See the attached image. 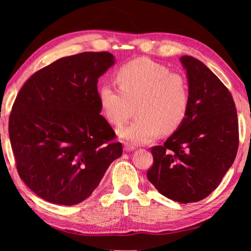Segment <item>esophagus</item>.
<instances>
[{
  "instance_id": "obj_1",
  "label": "esophagus",
  "mask_w": 251,
  "mask_h": 251,
  "mask_svg": "<svg viewBox=\"0 0 251 251\" xmlns=\"http://www.w3.org/2000/svg\"><path fill=\"white\" fill-rule=\"evenodd\" d=\"M124 150H125L126 152H131V151L136 150V147L129 145V143H125V145H124Z\"/></svg>"
}]
</instances>
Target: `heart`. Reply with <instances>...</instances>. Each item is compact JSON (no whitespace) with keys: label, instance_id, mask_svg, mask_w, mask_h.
Masks as SVG:
<instances>
[{"label":"heart","instance_id":"obj_1","mask_svg":"<svg viewBox=\"0 0 251 251\" xmlns=\"http://www.w3.org/2000/svg\"><path fill=\"white\" fill-rule=\"evenodd\" d=\"M120 88L104 84L99 101L105 119L121 126L129 119L136 105L138 119L121 127L123 140L145 145L159 132L170 134L182 125L190 106L189 85L184 76L146 58H139L119 69L115 75Z\"/></svg>","mask_w":251,"mask_h":251}]
</instances>
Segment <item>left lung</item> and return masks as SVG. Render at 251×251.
Here are the masks:
<instances>
[{
	"mask_svg": "<svg viewBox=\"0 0 251 251\" xmlns=\"http://www.w3.org/2000/svg\"><path fill=\"white\" fill-rule=\"evenodd\" d=\"M180 62L189 85L188 115L164 146L152 149L147 176L162 195L188 204L209 195L232 166L238 122L232 96L216 74L194 57Z\"/></svg>",
	"mask_w": 251,
	"mask_h": 251,
	"instance_id": "left-lung-1",
	"label": "left lung"
}]
</instances>
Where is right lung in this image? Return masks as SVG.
<instances>
[{
    "label": "right lung",
    "mask_w": 251,
    "mask_h": 251,
    "mask_svg": "<svg viewBox=\"0 0 251 251\" xmlns=\"http://www.w3.org/2000/svg\"><path fill=\"white\" fill-rule=\"evenodd\" d=\"M108 51L63 57L35 72L15 100L8 134L20 178L46 201L76 205L99 185L120 142L100 115L98 78Z\"/></svg>",
    "instance_id": "obj_1"
}]
</instances>
